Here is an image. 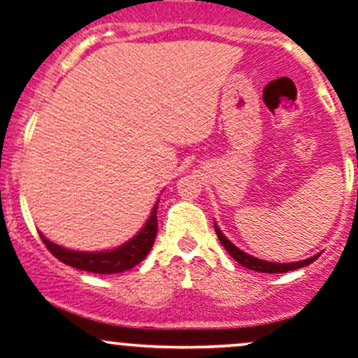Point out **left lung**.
<instances>
[{
  "label": "left lung",
  "mask_w": 358,
  "mask_h": 358,
  "mask_svg": "<svg viewBox=\"0 0 358 358\" xmlns=\"http://www.w3.org/2000/svg\"><path fill=\"white\" fill-rule=\"evenodd\" d=\"M214 229H216V235L217 238H220L221 245L227 248V252L229 255H231L233 259H235L238 264L245 266L247 269H252V271H259V273H288V271H293V269H299V268H303V266H308L310 262H314L315 259L319 257L317 255H314V257L310 259H306V261H299V262H289V264H281V262H268V261H262V259H257V257H252V255L245 254V252L240 250L238 247L233 245L231 242L227 238V236L221 233V229L217 228V224L214 223Z\"/></svg>",
  "instance_id": "left-lung-1"
}]
</instances>
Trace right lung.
Returning <instances> with one entry per match:
<instances>
[{"label":"right lung","mask_w":358,"mask_h":358,"mask_svg":"<svg viewBox=\"0 0 358 358\" xmlns=\"http://www.w3.org/2000/svg\"><path fill=\"white\" fill-rule=\"evenodd\" d=\"M157 204L154 206L150 210V216L148 223L144 224V228L129 240L127 243L120 245L118 248H113V250L106 252H78V250H70V248H63L56 243L50 242L43 233H39L41 238H43L44 245L48 247V250L55 255L58 261H62L63 264L71 266V268H77L80 271H89L94 274H115V273H123V271H129L137 266L138 262L144 261L145 255L149 254V250L152 248L154 238H156L157 233Z\"/></svg>","instance_id":"add662e5"}]
</instances>
